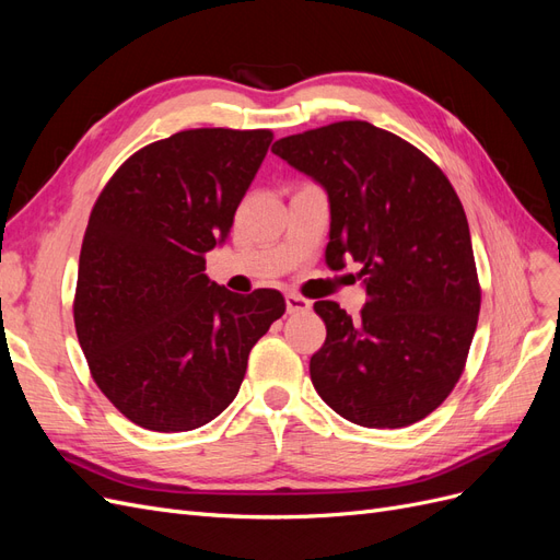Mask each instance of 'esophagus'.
Returning <instances> with one entry per match:
<instances>
[{
    "instance_id": "obj_1",
    "label": "esophagus",
    "mask_w": 560,
    "mask_h": 560,
    "mask_svg": "<svg viewBox=\"0 0 560 560\" xmlns=\"http://www.w3.org/2000/svg\"><path fill=\"white\" fill-rule=\"evenodd\" d=\"M284 303H287V313H290V315L292 313H306V311H311V301L299 296V294H287Z\"/></svg>"
}]
</instances>
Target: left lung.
Instances as JSON below:
<instances>
[{"instance_id": "8db88e82", "label": "left lung", "mask_w": 560, "mask_h": 560, "mask_svg": "<svg viewBox=\"0 0 560 560\" xmlns=\"http://www.w3.org/2000/svg\"><path fill=\"white\" fill-rule=\"evenodd\" d=\"M270 151L327 191V266L362 268L360 317L315 303L327 325L311 358L317 395L354 425H413L451 395L477 331L481 290L460 198L422 151L366 121L290 135Z\"/></svg>"}]
</instances>
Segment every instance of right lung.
<instances>
[{
    "label": "right lung",
    "mask_w": 560,
    "mask_h": 560,
    "mask_svg": "<svg viewBox=\"0 0 560 560\" xmlns=\"http://www.w3.org/2000/svg\"><path fill=\"white\" fill-rule=\"evenodd\" d=\"M270 130H182L132 154L83 235L74 325L93 381L135 425L189 432L235 399L278 290L233 294L206 276L261 167Z\"/></svg>",
    "instance_id": "right-lung-1"
}]
</instances>
